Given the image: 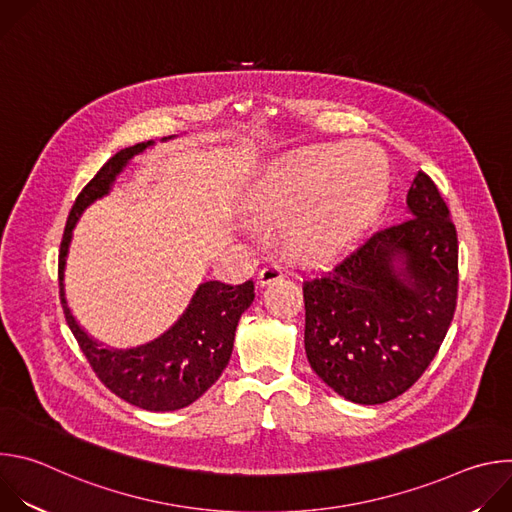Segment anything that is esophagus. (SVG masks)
<instances>
[{
    "label": "esophagus",
    "mask_w": 512,
    "mask_h": 512,
    "mask_svg": "<svg viewBox=\"0 0 512 512\" xmlns=\"http://www.w3.org/2000/svg\"><path fill=\"white\" fill-rule=\"evenodd\" d=\"M283 277V271L277 263H267L261 271H259V285H269L273 281H279Z\"/></svg>",
    "instance_id": "34e87169"
}]
</instances>
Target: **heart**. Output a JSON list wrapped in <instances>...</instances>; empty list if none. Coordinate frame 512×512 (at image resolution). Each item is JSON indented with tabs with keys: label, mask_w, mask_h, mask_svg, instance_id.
I'll return each instance as SVG.
<instances>
[{
	"label": "heart",
	"mask_w": 512,
	"mask_h": 512,
	"mask_svg": "<svg viewBox=\"0 0 512 512\" xmlns=\"http://www.w3.org/2000/svg\"><path fill=\"white\" fill-rule=\"evenodd\" d=\"M389 168L369 143H316L281 156L255 192L261 225L285 221V253L324 265L350 251L381 216Z\"/></svg>",
	"instance_id": "obj_1"
}]
</instances>
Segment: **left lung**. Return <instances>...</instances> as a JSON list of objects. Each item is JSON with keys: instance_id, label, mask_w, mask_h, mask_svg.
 Instances as JSON below:
<instances>
[{"instance_id": "1", "label": "left lung", "mask_w": 512, "mask_h": 512, "mask_svg": "<svg viewBox=\"0 0 512 512\" xmlns=\"http://www.w3.org/2000/svg\"><path fill=\"white\" fill-rule=\"evenodd\" d=\"M405 223L377 231L330 273L304 281L306 354L338 395L379 405L429 367L458 298V235L425 172L407 192Z\"/></svg>"}]
</instances>
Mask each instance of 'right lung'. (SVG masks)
<instances>
[{"label": "right lung", "mask_w": 512, "mask_h": 512, "mask_svg": "<svg viewBox=\"0 0 512 512\" xmlns=\"http://www.w3.org/2000/svg\"><path fill=\"white\" fill-rule=\"evenodd\" d=\"M170 139V137H168ZM154 141L135 143L117 152L81 190L68 214L58 255L60 302L70 332L101 383L123 401L148 411H176L194 403L221 377L229 364L235 330L241 314L255 300L253 281L229 285L221 281L202 283L180 320L150 344L129 350H109L95 342L70 314L64 298V265L72 229L83 210L109 194L117 174L127 162L150 148Z\"/></svg>", "instance_id": "1"}]
</instances>
